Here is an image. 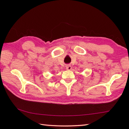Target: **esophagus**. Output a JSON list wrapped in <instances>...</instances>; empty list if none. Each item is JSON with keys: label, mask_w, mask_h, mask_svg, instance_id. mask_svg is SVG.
I'll return each instance as SVG.
<instances>
[{"label": "esophagus", "mask_w": 129, "mask_h": 129, "mask_svg": "<svg viewBox=\"0 0 129 129\" xmlns=\"http://www.w3.org/2000/svg\"><path fill=\"white\" fill-rule=\"evenodd\" d=\"M67 70H71L72 69V67H71L70 65H68V66H67Z\"/></svg>", "instance_id": "esophagus-1"}]
</instances>
